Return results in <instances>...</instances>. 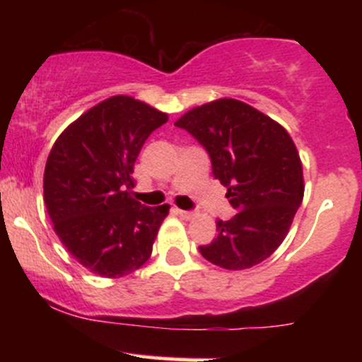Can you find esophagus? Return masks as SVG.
<instances>
[{
    "label": "esophagus",
    "mask_w": 362,
    "mask_h": 362,
    "mask_svg": "<svg viewBox=\"0 0 362 362\" xmlns=\"http://www.w3.org/2000/svg\"><path fill=\"white\" fill-rule=\"evenodd\" d=\"M177 214L180 216L182 219H192L195 216L194 211H185V209H177Z\"/></svg>",
    "instance_id": "esophagus-1"
}]
</instances>
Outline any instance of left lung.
<instances>
[{
	"label": "left lung",
	"instance_id": "obj_1",
	"mask_svg": "<svg viewBox=\"0 0 362 362\" xmlns=\"http://www.w3.org/2000/svg\"><path fill=\"white\" fill-rule=\"evenodd\" d=\"M206 149L213 175L236 209L218 219V236L199 252L211 264L242 271L271 257L288 235L305 185L293 139L281 124L247 103L219 98L175 122Z\"/></svg>",
	"mask_w": 362,
	"mask_h": 362
}]
</instances>
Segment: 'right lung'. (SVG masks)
I'll return each instance as SVG.
<instances>
[{
  "label": "right lung",
  "mask_w": 362,
  "mask_h": 362,
  "mask_svg": "<svg viewBox=\"0 0 362 362\" xmlns=\"http://www.w3.org/2000/svg\"><path fill=\"white\" fill-rule=\"evenodd\" d=\"M168 115L117 95L62 131L44 172V202L62 245L83 267L122 277L146 264L170 206L132 199V172L144 141Z\"/></svg>",
  "instance_id": "right-lung-1"
}]
</instances>
